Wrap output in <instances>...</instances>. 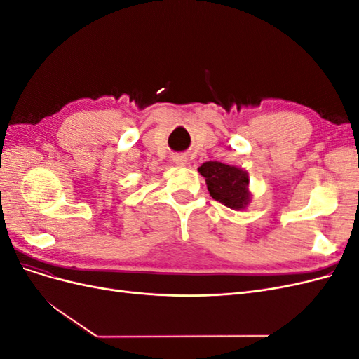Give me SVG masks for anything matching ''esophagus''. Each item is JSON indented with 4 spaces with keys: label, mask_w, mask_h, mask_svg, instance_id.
Segmentation results:
<instances>
[{
    "label": "esophagus",
    "mask_w": 359,
    "mask_h": 359,
    "mask_svg": "<svg viewBox=\"0 0 359 359\" xmlns=\"http://www.w3.org/2000/svg\"><path fill=\"white\" fill-rule=\"evenodd\" d=\"M173 161H175V165H178V166H186L187 165V157L175 156V157H173Z\"/></svg>",
    "instance_id": "1"
}]
</instances>
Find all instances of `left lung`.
<instances>
[{
	"label": "left lung",
	"instance_id": "1",
	"mask_svg": "<svg viewBox=\"0 0 359 359\" xmlns=\"http://www.w3.org/2000/svg\"><path fill=\"white\" fill-rule=\"evenodd\" d=\"M199 172L205 178L212 199L232 210H243L248 203V177L240 168L227 166L220 161H206L199 168Z\"/></svg>",
	"mask_w": 359,
	"mask_h": 359
}]
</instances>
